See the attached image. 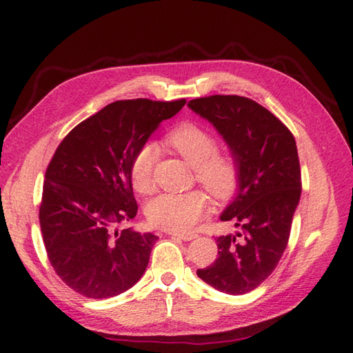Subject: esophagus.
I'll return each instance as SVG.
<instances>
[{
    "mask_svg": "<svg viewBox=\"0 0 353 353\" xmlns=\"http://www.w3.org/2000/svg\"><path fill=\"white\" fill-rule=\"evenodd\" d=\"M170 235H171V236H177V238H181V239H183V241H191V239L197 238V235H196V234H176V232H171Z\"/></svg>",
    "mask_w": 353,
    "mask_h": 353,
    "instance_id": "34e87169",
    "label": "esophagus"
}]
</instances>
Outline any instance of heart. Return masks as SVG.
I'll return each instance as SVG.
<instances>
[{
  "mask_svg": "<svg viewBox=\"0 0 353 353\" xmlns=\"http://www.w3.org/2000/svg\"><path fill=\"white\" fill-rule=\"evenodd\" d=\"M165 144L181 154L196 171L197 182L212 197L226 200L239 185V163L230 153L219 152V141L205 127L182 123L168 132ZM156 150L142 145L130 163L133 188L147 194L153 188V165ZM208 199L203 192H165L150 201L147 219L156 228L172 232H188L208 211Z\"/></svg>",
  "mask_w": 353,
  "mask_h": 353,
  "instance_id": "obj_1",
  "label": "heart"
}]
</instances>
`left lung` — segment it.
I'll return each mask as SVG.
<instances>
[{"instance_id":"1","label":"left lung","mask_w":353,"mask_h":353,"mask_svg":"<svg viewBox=\"0 0 353 353\" xmlns=\"http://www.w3.org/2000/svg\"><path fill=\"white\" fill-rule=\"evenodd\" d=\"M188 108L215 127L239 163L238 192L220 219L241 232L216 238L219 258L197 276L219 291L245 294L273 273L288 244L302 192L296 139L247 97H203Z\"/></svg>"}]
</instances>
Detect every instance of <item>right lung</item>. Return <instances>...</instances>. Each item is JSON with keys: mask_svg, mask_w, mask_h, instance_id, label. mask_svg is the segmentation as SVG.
I'll list each match as a JSON object with an SVG mask.
<instances>
[{"mask_svg": "<svg viewBox=\"0 0 353 353\" xmlns=\"http://www.w3.org/2000/svg\"><path fill=\"white\" fill-rule=\"evenodd\" d=\"M186 100H119L77 124L45 172L39 221L50 264L79 294L108 299L132 288L157 236L115 224L137 216L130 163Z\"/></svg>", "mask_w": 353, "mask_h": 353, "instance_id": "add662e5", "label": "right lung"}]
</instances>
